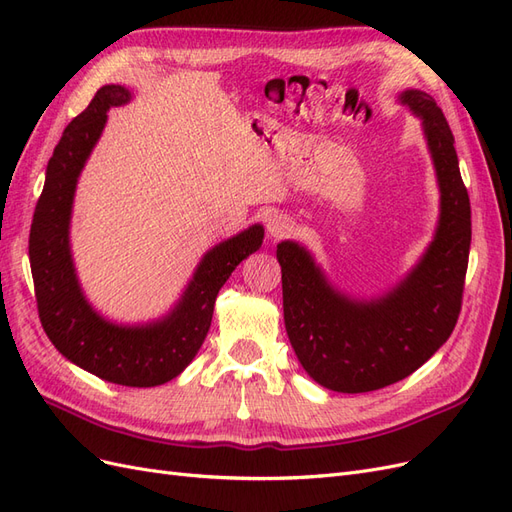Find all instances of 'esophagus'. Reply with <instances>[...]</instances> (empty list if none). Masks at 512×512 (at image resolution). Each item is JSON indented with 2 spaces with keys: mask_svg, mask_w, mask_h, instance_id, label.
Returning a JSON list of instances; mask_svg holds the SVG:
<instances>
[{
  "mask_svg": "<svg viewBox=\"0 0 512 512\" xmlns=\"http://www.w3.org/2000/svg\"><path fill=\"white\" fill-rule=\"evenodd\" d=\"M267 232H269V237L275 241L286 239L294 232V222H292V218H288V215H282V213L273 215V218H269V222H267Z\"/></svg>",
  "mask_w": 512,
  "mask_h": 512,
  "instance_id": "1",
  "label": "esophagus"
}]
</instances>
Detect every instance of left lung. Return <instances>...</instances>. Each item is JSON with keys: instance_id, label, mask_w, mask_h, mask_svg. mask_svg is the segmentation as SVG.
I'll return each instance as SVG.
<instances>
[{"instance_id": "1", "label": "left lung", "mask_w": 512, "mask_h": 512, "mask_svg": "<svg viewBox=\"0 0 512 512\" xmlns=\"http://www.w3.org/2000/svg\"><path fill=\"white\" fill-rule=\"evenodd\" d=\"M401 104L423 119L440 183V222L421 262L374 301L335 290L305 247L277 245L284 322L294 354L318 384L337 393H369L408 378L451 337L466 284L472 220L455 138L429 94L408 89Z\"/></svg>"}]
</instances>
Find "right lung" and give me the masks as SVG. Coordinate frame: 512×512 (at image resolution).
Instances as JSON below:
<instances>
[{
    "label": "right lung",
    "mask_w": 512,
    "mask_h": 512,
    "mask_svg": "<svg viewBox=\"0 0 512 512\" xmlns=\"http://www.w3.org/2000/svg\"><path fill=\"white\" fill-rule=\"evenodd\" d=\"M130 91L104 85L74 117L46 166L44 190L29 230L38 316L53 346L74 365L121 386H158L192 363L211 327L220 288L239 262L262 245L265 230L254 224L205 254L179 305L145 327H119L96 314L83 297L70 256V213L76 179L104 130L106 111L126 104Z\"/></svg>",
    "instance_id": "1"
}]
</instances>
